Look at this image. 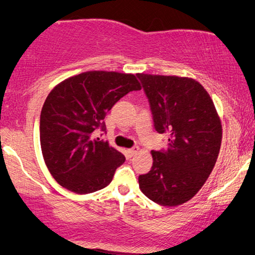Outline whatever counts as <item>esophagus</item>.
<instances>
[{
    "label": "esophagus",
    "instance_id": "esophagus-1",
    "mask_svg": "<svg viewBox=\"0 0 255 255\" xmlns=\"http://www.w3.org/2000/svg\"><path fill=\"white\" fill-rule=\"evenodd\" d=\"M138 152H139V147H133V148L128 149V156H133V155L137 154Z\"/></svg>",
    "mask_w": 255,
    "mask_h": 255
}]
</instances>
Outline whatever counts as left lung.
Returning <instances> with one entry per match:
<instances>
[{
	"label": "left lung",
	"mask_w": 255,
	"mask_h": 255,
	"mask_svg": "<svg viewBox=\"0 0 255 255\" xmlns=\"http://www.w3.org/2000/svg\"><path fill=\"white\" fill-rule=\"evenodd\" d=\"M167 151H152L153 166L139 176L149 200L176 207L191 200L208 180L222 144V122L204 87L191 78L138 73Z\"/></svg>",
	"instance_id": "8db88e82"
}]
</instances>
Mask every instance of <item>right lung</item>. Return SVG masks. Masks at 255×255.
I'll use <instances>...</instances> for the list:
<instances>
[{
	"instance_id": "right-lung-1",
	"label": "right lung",
	"mask_w": 255,
	"mask_h": 255,
	"mask_svg": "<svg viewBox=\"0 0 255 255\" xmlns=\"http://www.w3.org/2000/svg\"><path fill=\"white\" fill-rule=\"evenodd\" d=\"M141 86L133 74L89 71L71 76L48 94L40 114V146L51 175L75 194L103 189L125 156L94 138L121 97Z\"/></svg>"
}]
</instances>
